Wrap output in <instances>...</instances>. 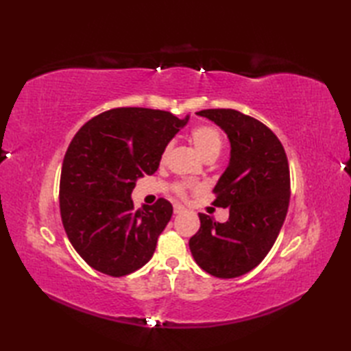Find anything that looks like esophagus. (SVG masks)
Wrapping results in <instances>:
<instances>
[{
  "mask_svg": "<svg viewBox=\"0 0 351 351\" xmlns=\"http://www.w3.org/2000/svg\"><path fill=\"white\" fill-rule=\"evenodd\" d=\"M173 211H175V214H181V213L185 211V208L182 205H180V204H175L173 205Z\"/></svg>",
  "mask_w": 351,
  "mask_h": 351,
  "instance_id": "34e87169",
  "label": "esophagus"
}]
</instances>
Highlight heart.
<instances>
[{
    "mask_svg": "<svg viewBox=\"0 0 351 351\" xmlns=\"http://www.w3.org/2000/svg\"><path fill=\"white\" fill-rule=\"evenodd\" d=\"M190 138L193 141V145L196 146V149L199 151V154L204 156V158L208 160H215L219 156V154L221 152L223 147V137L221 132L219 128L211 125H199L196 128H193L190 132ZM171 143H167L164 146L161 156H160V162H166L167 156L171 151ZM190 184L178 181L173 184V193L176 196L180 197H185L189 193Z\"/></svg>",
    "mask_w": 351,
    "mask_h": 351,
    "instance_id": "heart-1",
    "label": "heart"
}]
</instances>
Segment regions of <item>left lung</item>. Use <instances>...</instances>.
<instances>
[{"instance_id": "8db88e82", "label": "left lung", "mask_w": 351, "mask_h": 351, "mask_svg": "<svg viewBox=\"0 0 351 351\" xmlns=\"http://www.w3.org/2000/svg\"><path fill=\"white\" fill-rule=\"evenodd\" d=\"M228 134L230 160L213 205L229 208L226 223L199 214L189 245L197 265L220 279L253 270L270 252L289 205V166L280 140L258 119L230 108L202 110Z\"/></svg>"}]
</instances>
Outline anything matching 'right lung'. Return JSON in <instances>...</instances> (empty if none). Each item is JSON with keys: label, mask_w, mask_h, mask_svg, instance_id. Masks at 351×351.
Masks as SVG:
<instances>
[{"label": "right lung", "mask_w": 351, "mask_h": 351, "mask_svg": "<svg viewBox=\"0 0 351 351\" xmlns=\"http://www.w3.org/2000/svg\"><path fill=\"white\" fill-rule=\"evenodd\" d=\"M189 116L122 107L90 119L66 151L60 176V214L73 249L95 270L121 278L152 258L173 206L160 197L134 210L131 193L154 175L164 146Z\"/></svg>", "instance_id": "1"}]
</instances>
